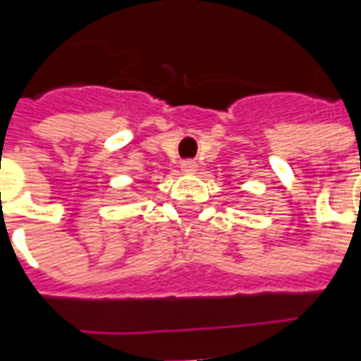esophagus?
<instances>
[{
	"label": "esophagus",
	"mask_w": 361,
	"mask_h": 361,
	"mask_svg": "<svg viewBox=\"0 0 361 361\" xmlns=\"http://www.w3.org/2000/svg\"><path fill=\"white\" fill-rule=\"evenodd\" d=\"M181 170H183V172H195L197 162L195 160H183V162H181Z\"/></svg>",
	"instance_id": "esophagus-1"
}]
</instances>
